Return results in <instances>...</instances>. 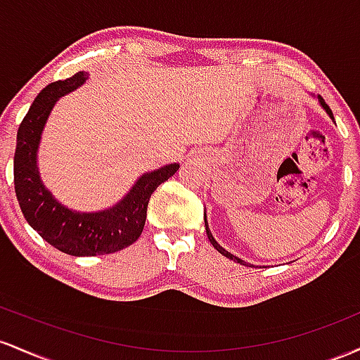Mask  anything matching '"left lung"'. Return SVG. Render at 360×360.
<instances>
[{
	"label": "left lung",
	"instance_id": "left-lung-1",
	"mask_svg": "<svg viewBox=\"0 0 360 360\" xmlns=\"http://www.w3.org/2000/svg\"><path fill=\"white\" fill-rule=\"evenodd\" d=\"M318 103H320V105H321V108H323V110H325V112H326V114H328V115H330V119H332V120H333V114H332V110H330V107H328V105H326V102H325V100H323V98H321V96H320V95H318ZM204 223H205V233H207V238H209V241H211V245L214 246V248H216V250H217V252H219V253H221V255H224L226 258H229V260L236 262V264L246 265V267H248V265H250V264H246V262H245V260H241V258H238L236 255H233V253H229V252H228V250H224V248H223V246H221L219 243H217V241H216V240H214V236H212L211 229H209L207 219H205V214H204ZM252 267H253V265H252Z\"/></svg>",
	"mask_w": 360,
	"mask_h": 360
}]
</instances>
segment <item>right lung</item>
<instances>
[{
  "mask_svg": "<svg viewBox=\"0 0 360 360\" xmlns=\"http://www.w3.org/2000/svg\"><path fill=\"white\" fill-rule=\"evenodd\" d=\"M86 79L88 72L79 71L63 82L47 84L39 93L18 127L13 158L15 192L27 223L47 243L72 257L105 255L134 243L143 233L151 193L180 168L179 163H169L143 173L122 199L103 211L79 212L60 204L40 179V139L58 100Z\"/></svg>",
  "mask_w": 360,
  "mask_h": 360,
  "instance_id": "right-lung-1",
  "label": "right lung"
}]
</instances>
